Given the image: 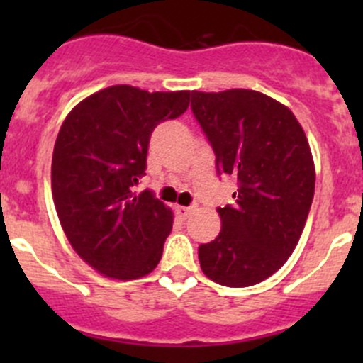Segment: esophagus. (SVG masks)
Returning <instances> with one entry per match:
<instances>
[{
  "label": "esophagus",
  "mask_w": 363,
  "mask_h": 363,
  "mask_svg": "<svg viewBox=\"0 0 363 363\" xmlns=\"http://www.w3.org/2000/svg\"><path fill=\"white\" fill-rule=\"evenodd\" d=\"M193 211H195L193 207H182V205H175V214L182 219H188L189 216L193 214Z\"/></svg>",
  "instance_id": "esophagus-1"
}]
</instances>
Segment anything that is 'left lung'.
<instances>
[{"label":"left lung","mask_w":363,"mask_h":363,"mask_svg":"<svg viewBox=\"0 0 363 363\" xmlns=\"http://www.w3.org/2000/svg\"><path fill=\"white\" fill-rule=\"evenodd\" d=\"M191 111L218 174L237 179L233 203L218 207L221 232L199 247L200 267L223 286H252L284 265L302 235L316 181L309 142L290 108L258 91H193Z\"/></svg>","instance_id":"8db88e82"}]
</instances>
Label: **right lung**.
<instances>
[{
    "instance_id": "obj_1",
    "label": "right lung",
    "mask_w": 363,
    "mask_h": 363,
    "mask_svg": "<svg viewBox=\"0 0 363 363\" xmlns=\"http://www.w3.org/2000/svg\"><path fill=\"white\" fill-rule=\"evenodd\" d=\"M189 96L112 86L80 101L57 133L50 172L57 218L77 255L104 276L137 279L160 263L172 211L135 186L151 133L184 113Z\"/></svg>"
}]
</instances>
